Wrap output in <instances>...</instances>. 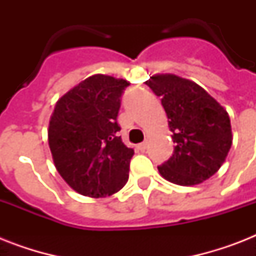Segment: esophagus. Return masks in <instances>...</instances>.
Instances as JSON below:
<instances>
[{"label":"esophagus","mask_w":256,"mask_h":256,"mask_svg":"<svg viewBox=\"0 0 256 256\" xmlns=\"http://www.w3.org/2000/svg\"><path fill=\"white\" fill-rule=\"evenodd\" d=\"M146 148H148V142H142V144H140L138 146H136V148H138V150H140V152H144V150H146Z\"/></svg>","instance_id":"obj_1"}]
</instances>
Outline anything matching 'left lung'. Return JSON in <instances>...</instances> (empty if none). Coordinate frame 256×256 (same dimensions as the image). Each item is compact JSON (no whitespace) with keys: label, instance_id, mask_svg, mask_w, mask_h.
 Returning a JSON list of instances; mask_svg holds the SVG:
<instances>
[{"label":"left lung","instance_id":"1","mask_svg":"<svg viewBox=\"0 0 256 256\" xmlns=\"http://www.w3.org/2000/svg\"><path fill=\"white\" fill-rule=\"evenodd\" d=\"M146 85L160 96L174 152L158 166L166 180L192 186L216 172L232 144L230 116L223 106L195 82L174 74H156Z\"/></svg>","mask_w":256,"mask_h":256}]
</instances>
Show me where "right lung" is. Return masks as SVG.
I'll return each mask as SVG.
<instances>
[{
	"mask_svg": "<svg viewBox=\"0 0 256 256\" xmlns=\"http://www.w3.org/2000/svg\"><path fill=\"white\" fill-rule=\"evenodd\" d=\"M124 80L96 74L56 104L49 122V148L56 168L80 194L102 198L126 184L134 150L118 136Z\"/></svg>",
	"mask_w": 256,
	"mask_h": 256,
	"instance_id": "obj_1",
	"label": "right lung"
}]
</instances>
